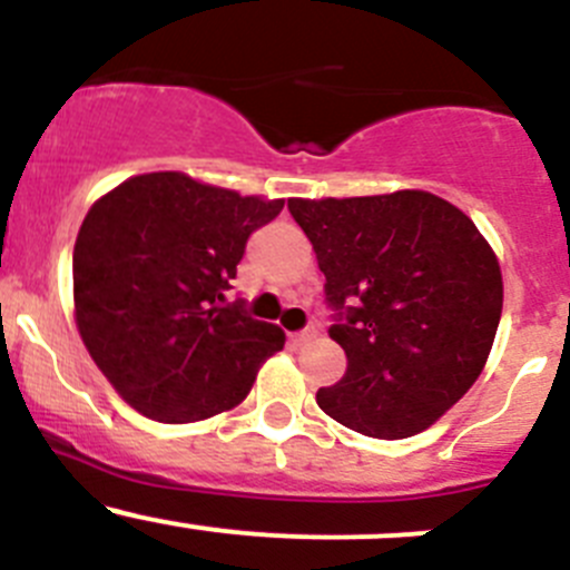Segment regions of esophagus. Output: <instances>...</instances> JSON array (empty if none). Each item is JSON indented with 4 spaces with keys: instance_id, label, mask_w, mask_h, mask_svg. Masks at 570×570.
Segmentation results:
<instances>
[{
    "instance_id": "esophagus-1",
    "label": "esophagus",
    "mask_w": 570,
    "mask_h": 570,
    "mask_svg": "<svg viewBox=\"0 0 570 570\" xmlns=\"http://www.w3.org/2000/svg\"><path fill=\"white\" fill-rule=\"evenodd\" d=\"M314 336H317V331H314V327H303V331H297V333H289L292 344H306V342H312Z\"/></svg>"
}]
</instances>
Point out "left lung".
<instances>
[{"label": "left lung", "instance_id": "8db88e82", "mask_svg": "<svg viewBox=\"0 0 570 570\" xmlns=\"http://www.w3.org/2000/svg\"><path fill=\"white\" fill-rule=\"evenodd\" d=\"M325 275L347 372L320 389L331 419L407 439L474 386L502 317V269L474 223L424 189L289 198Z\"/></svg>", "mask_w": 570, "mask_h": 570}]
</instances>
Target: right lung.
<instances>
[{
    "label": "right lung",
    "mask_w": 570,
    "mask_h": 570,
    "mask_svg": "<svg viewBox=\"0 0 570 570\" xmlns=\"http://www.w3.org/2000/svg\"><path fill=\"white\" fill-rule=\"evenodd\" d=\"M284 200L163 170L90 206L73 245V317L90 358L142 416L200 422L232 411L284 331L228 303L245 243Z\"/></svg>",
    "instance_id": "right-lung-1"
}]
</instances>
